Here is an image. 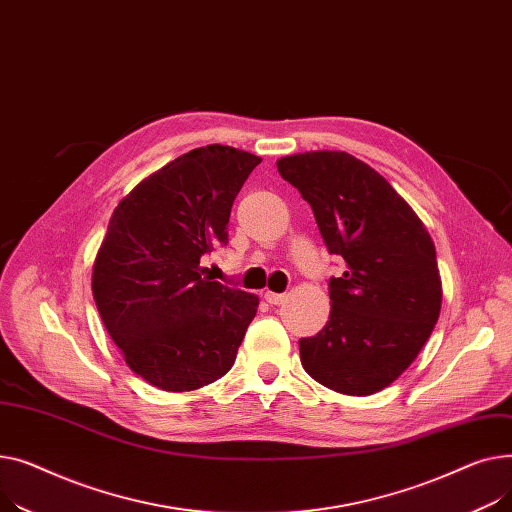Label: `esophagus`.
Instances as JSON below:
<instances>
[{"label":"esophagus","instance_id":"34e87169","mask_svg":"<svg viewBox=\"0 0 512 512\" xmlns=\"http://www.w3.org/2000/svg\"><path fill=\"white\" fill-rule=\"evenodd\" d=\"M285 293H273V291H266L264 293V299H266V302L270 304V306H279V304H283L285 302Z\"/></svg>","mask_w":512,"mask_h":512}]
</instances>
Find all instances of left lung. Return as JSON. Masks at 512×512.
<instances>
[{"label": "left lung", "instance_id": "obj_1", "mask_svg": "<svg viewBox=\"0 0 512 512\" xmlns=\"http://www.w3.org/2000/svg\"><path fill=\"white\" fill-rule=\"evenodd\" d=\"M277 169L310 202L328 252L345 260L328 283L324 328L299 341L302 366L335 393H380L415 362L440 316L432 237L378 171L343 150L281 157Z\"/></svg>", "mask_w": 512, "mask_h": 512}]
</instances>
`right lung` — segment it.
I'll list each match as a JSON object with an SVG mask.
<instances>
[{"mask_svg": "<svg viewBox=\"0 0 512 512\" xmlns=\"http://www.w3.org/2000/svg\"><path fill=\"white\" fill-rule=\"evenodd\" d=\"M262 159L208 144L144 177L115 206L93 264V297L128 368L167 393L225 376L258 295L204 277L231 206Z\"/></svg>", "mask_w": 512, "mask_h": 512, "instance_id": "1", "label": "right lung"}]
</instances>
